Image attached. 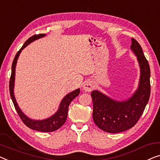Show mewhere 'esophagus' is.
I'll return each mask as SVG.
<instances>
[{
    "label": "esophagus",
    "instance_id": "34e87169",
    "mask_svg": "<svg viewBox=\"0 0 160 160\" xmlns=\"http://www.w3.org/2000/svg\"><path fill=\"white\" fill-rule=\"evenodd\" d=\"M82 88H83V90H85V91H87V92L92 91V90H93L95 88L94 82H92V81L89 80L85 81L84 83H83Z\"/></svg>",
    "mask_w": 160,
    "mask_h": 160
}]
</instances>
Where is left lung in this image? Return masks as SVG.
<instances>
[{"instance_id": "obj_1", "label": "left lung", "mask_w": 160, "mask_h": 160, "mask_svg": "<svg viewBox=\"0 0 160 160\" xmlns=\"http://www.w3.org/2000/svg\"><path fill=\"white\" fill-rule=\"evenodd\" d=\"M131 49L137 57L140 67L139 87L131 98L116 101L98 90H93L92 118L95 124L104 132L119 133L132 128L142 115L150 96V68L142 48L132 38Z\"/></svg>"}]
</instances>
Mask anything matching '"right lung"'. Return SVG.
Masks as SVG:
<instances>
[{"instance_id":"1","label":"right lung","mask_w":160,"mask_h":160,"mask_svg":"<svg viewBox=\"0 0 160 160\" xmlns=\"http://www.w3.org/2000/svg\"><path fill=\"white\" fill-rule=\"evenodd\" d=\"M46 34H36L32 36L29 39H28L24 44L23 45L22 47L19 49V51L16 53L15 57H14L13 64H12L11 67V75L10 78V82H9V90H10V95L11 98L13 101L14 107H15L16 111L20 116L21 121H23L24 124L28 126V128H32L33 130L39 131V132H52L54 131H56L61 127L64 123H65L67 117H68V107L70 106L71 102H72L74 98H75L80 93V89L74 90V91L70 92L67 95L64 97V98L62 100L60 105H59V109L53 116L48 118L44 119V120H32V119L29 118L23 113L21 110L19 108L17 102L16 101L15 96H14V82H15V71H16V62H17V59L19 57V54L21 52V51L29 44L30 43L35 41L39 38L44 37Z\"/></svg>"}]
</instances>
